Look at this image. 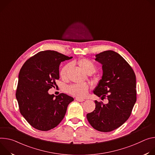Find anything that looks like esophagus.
Wrapping results in <instances>:
<instances>
[{
  "instance_id": "obj_1",
  "label": "esophagus",
  "mask_w": 155,
  "mask_h": 155,
  "mask_svg": "<svg viewBox=\"0 0 155 155\" xmlns=\"http://www.w3.org/2000/svg\"><path fill=\"white\" fill-rule=\"evenodd\" d=\"M76 100L78 101L82 102V101H84V99H83V98H76Z\"/></svg>"
}]
</instances>
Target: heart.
I'll return each mask as SVG.
<instances>
[{
  "label": "heart",
  "instance_id": "1",
  "mask_svg": "<svg viewBox=\"0 0 155 155\" xmlns=\"http://www.w3.org/2000/svg\"><path fill=\"white\" fill-rule=\"evenodd\" d=\"M78 64L82 70L88 74H92L96 71V66L90 60L86 58H82L78 60ZM71 66L70 63L64 65L60 71V75L63 79L67 78L69 70ZM89 86L85 84H75L68 86L66 92L78 98H83L88 93Z\"/></svg>",
  "mask_w": 155,
  "mask_h": 155
}]
</instances>
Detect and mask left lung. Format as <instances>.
I'll list each match as a JSON object with an SVG mask.
<instances>
[{"label": "left lung", "instance_id": "obj_1", "mask_svg": "<svg viewBox=\"0 0 155 155\" xmlns=\"http://www.w3.org/2000/svg\"><path fill=\"white\" fill-rule=\"evenodd\" d=\"M95 57L102 64L103 75L94 94L101 99L107 96L108 102L104 104L95 100V109L87 118L95 129L108 132L129 117L136 102V78L131 66L116 51H104Z\"/></svg>", "mask_w": 155, "mask_h": 155}]
</instances>
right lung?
Wrapping results in <instances>:
<instances>
[{
    "mask_svg": "<svg viewBox=\"0 0 155 155\" xmlns=\"http://www.w3.org/2000/svg\"><path fill=\"white\" fill-rule=\"evenodd\" d=\"M54 50L42 51L29 58L18 76L16 98L27 122L42 131L57 126L74 98L65 94L55 96L48 91L57 86L61 62L71 59Z\"/></svg>",
    "mask_w": 155,
    "mask_h": 155,
    "instance_id": "1",
    "label": "right lung"
}]
</instances>
